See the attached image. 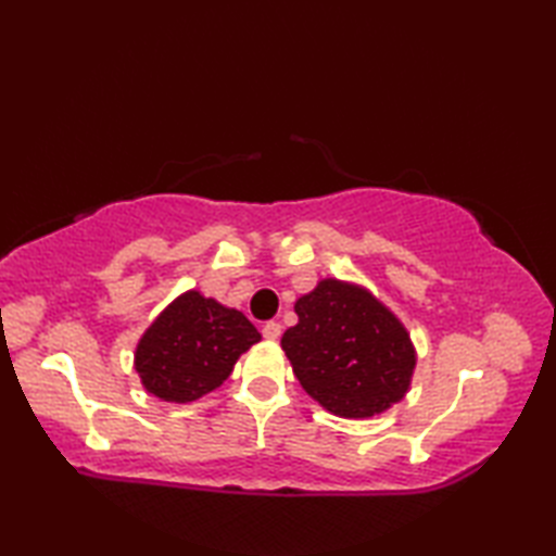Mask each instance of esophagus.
Instances as JSON below:
<instances>
[{"label": "esophagus", "mask_w": 556, "mask_h": 556, "mask_svg": "<svg viewBox=\"0 0 556 556\" xmlns=\"http://www.w3.org/2000/svg\"><path fill=\"white\" fill-rule=\"evenodd\" d=\"M279 334H281V325H279V323L269 320V323H265V325H263V337H265V339H271V341H275V339H279Z\"/></svg>", "instance_id": "esophagus-1"}]
</instances>
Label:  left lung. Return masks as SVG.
Returning <instances> with one entry per match:
<instances>
[{
	"label": "left lung",
	"mask_w": 556,
	"mask_h": 556,
	"mask_svg": "<svg viewBox=\"0 0 556 556\" xmlns=\"http://www.w3.org/2000/svg\"><path fill=\"white\" fill-rule=\"evenodd\" d=\"M299 325L281 337L293 375L344 418H370L404 399L416 351L396 317L368 291L325 279L296 301Z\"/></svg>",
	"instance_id": "obj_1"
}]
</instances>
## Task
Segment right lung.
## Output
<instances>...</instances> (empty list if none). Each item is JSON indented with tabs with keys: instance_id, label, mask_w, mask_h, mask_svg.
<instances>
[{
	"instance_id": "obj_1",
	"label": "right lung",
	"mask_w": 556,
	"mask_h": 556,
	"mask_svg": "<svg viewBox=\"0 0 556 556\" xmlns=\"http://www.w3.org/2000/svg\"><path fill=\"white\" fill-rule=\"evenodd\" d=\"M255 341L260 332L243 313L186 291L140 339L136 370L150 394L186 404L227 380Z\"/></svg>"
}]
</instances>
